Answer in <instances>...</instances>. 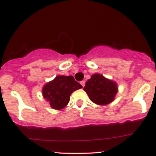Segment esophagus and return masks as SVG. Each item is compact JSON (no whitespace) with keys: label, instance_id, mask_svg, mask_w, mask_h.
Segmentation results:
<instances>
[{"label":"esophagus","instance_id":"1","mask_svg":"<svg viewBox=\"0 0 156 156\" xmlns=\"http://www.w3.org/2000/svg\"><path fill=\"white\" fill-rule=\"evenodd\" d=\"M80 84H81L82 87H84L85 86V80H82V81H80Z\"/></svg>","mask_w":156,"mask_h":156}]
</instances>
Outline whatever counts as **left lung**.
<instances>
[{"label":"left lung","mask_w":156,"mask_h":156,"mask_svg":"<svg viewBox=\"0 0 156 156\" xmlns=\"http://www.w3.org/2000/svg\"><path fill=\"white\" fill-rule=\"evenodd\" d=\"M83 90L88 94L91 101L97 105H104L114 101L118 87L115 81L95 73L87 80Z\"/></svg>","instance_id":"obj_1"}]
</instances>
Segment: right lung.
Instances as JSON below:
<instances>
[{"instance_id":"add662e5","label":"right lung","mask_w":156,"mask_h":156,"mask_svg":"<svg viewBox=\"0 0 156 156\" xmlns=\"http://www.w3.org/2000/svg\"><path fill=\"white\" fill-rule=\"evenodd\" d=\"M82 88L72 76H57L42 87V96L52 108L61 110L69 103L71 94Z\"/></svg>"}]
</instances>
